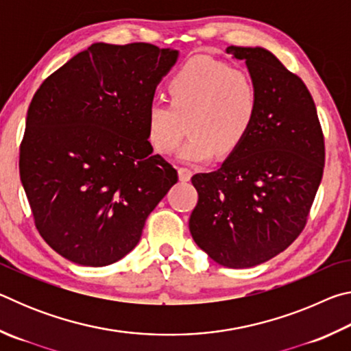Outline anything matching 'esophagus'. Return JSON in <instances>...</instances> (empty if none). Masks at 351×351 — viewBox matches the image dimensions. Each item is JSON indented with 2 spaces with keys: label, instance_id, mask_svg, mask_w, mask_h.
I'll return each instance as SVG.
<instances>
[{
  "label": "esophagus",
  "instance_id": "1",
  "mask_svg": "<svg viewBox=\"0 0 351 351\" xmlns=\"http://www.w3.org/2000/svg\"><path fill=\"white\" fill-rule=\"evenodd\" d=\"M178 176H180L181 181H189L192 178V170L187 167H180L178 169Z\"/></svg>",
  "mask_w": 351,
  "mask_h": 351
}]
</instances>
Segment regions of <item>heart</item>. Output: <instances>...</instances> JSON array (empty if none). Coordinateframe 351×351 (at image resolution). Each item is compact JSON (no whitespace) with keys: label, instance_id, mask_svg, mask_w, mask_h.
I'll list each match as a JSON object with an SVG mask.
<instances>
[{"label":"heart","instance_id":"obj_1","mask_svg":"<svg viewBox=\"0 0 351 351\" xmlns=\"http://www.w3.org/2000/svg\"><path fill=\"white\" fill-rule=\"evenodd\" d=\"M170 104L154 100L147 108V138L161 154L180 152L187 162H206L218 153L229 156L254 128L260 111V90L254 75L228 63L197 58L167 82Z\"/></svg>","mask_w":351,"mask_h":351}]
</instances>
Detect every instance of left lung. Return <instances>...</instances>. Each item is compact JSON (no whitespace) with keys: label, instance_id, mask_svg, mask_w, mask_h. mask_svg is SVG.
Listing matches in <instances>:
<instances>
[{"label":"left lung","instance_id":"obj_1","mask_svg":"<svg viewBox=\"0 0 351 351\" xmlns=\"http://www.w3.org/2000/svg\"><path fill=\"white\" fill-rule=\"evenodd\" d=\"M260 90L245 142L221 167L197 173L189 219L197 245L226 268H252L283 252L304 230L322 181L325 142L316 105L300 77L263 47L229 46Z\"/></svg>","mask_w":351,"mask_h":351}]
</instances>
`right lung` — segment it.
<instances>
[{
  "mask_svg": "<svg viewBox=\"0 0 351 351\" xmlns=\"http://www.w3.org/2000/svg\"><path fill=\"white\" fill-rule=\"evenodd\" d=\"M178 60L150 43H94L41 83L20 145L40 235L62 257L106 266L133 251L178 171L147 138V108Z\"/></svg>",
  "mask_w": 351,
  "mask_h": 351,
  "instance_id": "obj_1",
  "label": "right lung"
}]
</instances>
